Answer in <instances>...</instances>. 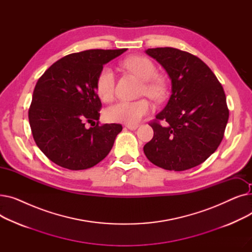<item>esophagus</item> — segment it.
Listing matches in <instances>:
<instances>
[{
  "label": "esophagus",
  "mask_w": 252,
  "mask_h": 252,
  "mask_svg": "<svg viewBox=\"0 0 252 252\" xmlns=\"http://www.w3.org/2000/svg\"><path fill=\"white\" fill-rule=\"evenodd\" d=\"M126 128H128V129L134 130V129H137V128L139 127V125H126Z\"/></svg>",
  "instance_id": "1"
}]
</instances>
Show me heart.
<instances>
[{"label": "heart", "mask_w": 252, "mask_h": 252, "mask_svg": "<svg viewBox=\"0 0 252 252\" xmlns=\"http://www.w3.org/2000/svg\"><path fill=\"white\" fill-rule=\"evenodd\" d=\"M123 65L125 68L144 79L141 90L142 95H147L155 101H162L165 98L167 94L166 81L157 74L156 66L149 58L143 56L128 57L124 60ZM96 90L98 96L103 101L112 99L115 91V74L110 66H104L99 71L96 79ZM151 110L152 106L146 99L119 101L106 110V117L113 123L136 125Z\"/></svg>", "instance_id": "b5f03b06"}]
</instances>
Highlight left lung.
<instances>
[{
	"mask_svg": "<svg viewBox=\"0 0 252 252\" xmlns=\"http://www.w3.org/2000/svg\"><path fill=\"white\" fill-rule=\"evenodd\" d=\"M146 53L167 71L171 95L164 109L149 123L154 136L144 153L153 164L167 170L199 165L223 138L229 119L223 89L208 66L188 52L165 47Z\"/></svg>",
	"mask_w": 252,
	"mask_h": 252,
	"instance_id": "obj_1",
	"label": "left lung"
}]
</instances>
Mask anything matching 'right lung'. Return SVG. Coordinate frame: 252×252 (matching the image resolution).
<instances>
[{
    "mask_svg": "<svg viewBox=\"0 0 252 252\" xmlns=\"http://www.w3.org/2000/svg\"><path fill=\"white\" fill-rule=\"evenodd\" d=\"M126 51L73 53L53 63L38 78L29 119L35 144L51 161L81 170L96 165L110 152L123 126L99 125L102 103L96 79L104 64ZM87 123L92 127L87 128Z\"/></svg>",
    "mask_w": 252,
    "mask_h": 252,
    "instance_id": "1",
    "label": "right lung"
}]
</instances>
